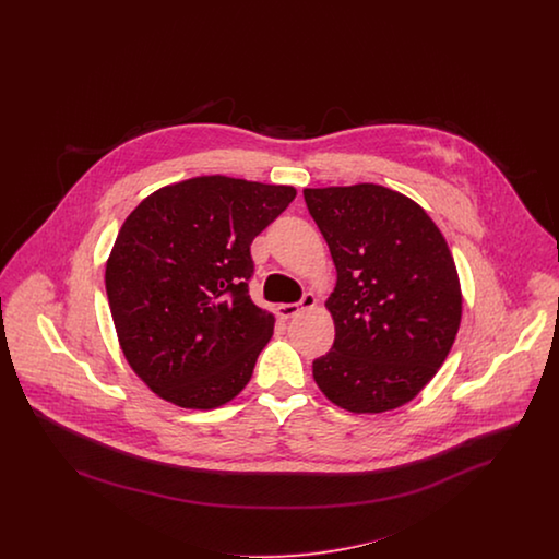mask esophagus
I'll return each mask as SVG.
<instances>
[{
  "mask_svg": "<svg viewBox=\"0 0 559 559\" xmlns=\"http://www.w3.org/2000/svg\"><path fill=\"white\" fill-rule=\"evenodd\" d=\"M314 306H317L314 293H304V297L297 304H283V306H278V317L281 319H293V317H297L304 310H312Z\"/></svg>",
  "mask_w": 559,
  "mask_h": 559,
  "instance_id": "34e87169",
  "label": "esophagus"
}]
</instances>
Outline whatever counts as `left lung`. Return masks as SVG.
Returning a JSON list of instances; mask_svg holds the SVG:
<instances>
[{
  "instance_id": "left-lung-1",
  "label": "left lung",
  "mask_w": 559,
  "mask_h": 559,
  "mask_svg": "<svg viewBox=\"0 0 559 559\" xmlns=\"http://www.w3.org/2000/svg\"><path fill=\"white\" fill-rule=\"evenodd\" d=\"M337 267L326 310L333 347L312 362L322 394L352 413L415 399L442 367L461 322L451 249L415 201L377 185L306 188Z\"/></svg>"
}]
</instances>
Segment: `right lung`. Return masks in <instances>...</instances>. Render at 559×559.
<instances>
[{
	"label": "right lung",
	"mask_w": 559,
	"mask_h": 559,
	"mask_svg": "<svg viewBox=\"0 0 559 559\" xmlns=\"http://www.w3.org/2000/svg\"><path fill=\"white\" fill-rule=\"evenodd\" d=\"M295 188L203 176L146 197L108 258L107 295L135 374L182 408H213L249 383L274 317L249 295L251 242Z\"/></svg>",
	"instance_id": "right-lung-1"
}]
</instances>
